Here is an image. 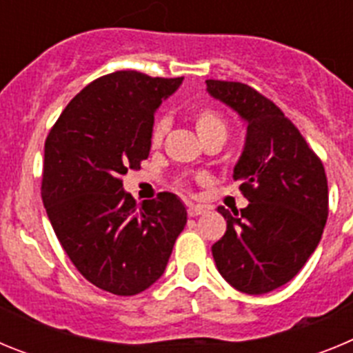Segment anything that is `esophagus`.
<instances>
[{
    "label": "esophagus",
    "mask_w": 353,
    "mask_h": 353,
    "mask_svg": "<svg viewBox=\"0 0 353 353\" xmlns=\"http://www.w3.org/2000/svg\"><path fill=\"white\" fill-rule=\"evenodd\" d=\"M205 212H207V208L199 207V205H189L187 207V215L189 217H198V215H203Z\"/></svg>",
    "instance_id": "obj_1"
}]
</instances>
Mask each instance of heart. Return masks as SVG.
<instances>
[{"label": "heart", "instance_id": "heart-1", "mask_svg": "<svg viewBox=\"0 0 353 353\" xmlns=\"http://www.w3.org/2000/svg\"><path fill=\"white\" fill-rule=\"evenodd\" d=\"M192 121H194V127H196V132L198 136L201 138V141L210 136H223L226 139V134H228V127H226V121L224 118L221 117L217 111L214 109H198L192 117ZM168 129V123L166 120H157L152 127V134H150V143L154 148L161 146L162 139H164V134H166Z\"/></svg>", "mask_w": 353, "mask_h": 353}]
</instances>
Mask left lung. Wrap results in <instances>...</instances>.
Masks as SVG:
<instances>
[{
	"label": "left lung",
	"instance_id": "8db88e82",
	"mask_svg": "<svg viewBox=\"0 0 353 353\" xmlns=\"http://www.w3.org/2000/svg\"><path fill=\"white\" fill-rule=\"evenodd\" d=\"M207 90L248 121L233 179L249 205L233 214L217 208L226 233L212 254L233 288L269 293L297 276L322 239L329 215L325 168L292 120L249 84L208 79Z\"/></svg>",
	"mask_w": 353,
	"mask_h": 353
}]
</instances>
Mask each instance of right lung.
<instances>
[{
    "label": "right lung",
    "instance_id": "add662e5",
    "mask_svg": "<svg viewBox=\"0 0 353 353\" xmlns=\"http://www.w3.org/2000/svg\"><path fill=\"white\" fill-rule=\"evenodd\" d=\"M183 77L118 70L92 81L63 109L43 148L42 201L81 276L129 297L166 269L187 212L171 192L136 205L123 174L150 155L154 113Z\"/></svg>",
    "mask_w": 353,
    "mask_h": 353
}]
</instances>
